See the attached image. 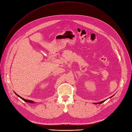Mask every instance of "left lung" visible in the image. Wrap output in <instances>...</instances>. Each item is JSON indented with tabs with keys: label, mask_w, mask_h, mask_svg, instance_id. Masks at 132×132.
Listing matches in <instances>:
<instances>
[{
	"label": "left lung",
	"mask_w": 132,
	"mask_h": 132,
	"mask_svg": "<svg viewBox=\"0 0 132 132\" xmlns=\"http://www.w3.org/2000/svg\"><path fill=\"white\" fill-rule=\"evenodd\" d=\"M111 97H112V96H111ZM104 101H105V100L102 101H101V102H98V103H95V104H102V103L104 102Z\"/></svg>",
	"instance_id": "8db88e82"
}]
</instances>
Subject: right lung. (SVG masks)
Returning a JSON list of instances; mask_svg holds the SVG:
<instances>
[{"mask_svg":"<svg viewBox=\"0 0 132 132\" xmlns=\"http://www.w3.org/2000/svg\"><path fill=\"white\" fill-rule=\"evenodd\" d=\"M15 93V92H14ZM15 94L17 95V96H18L19 98H20L22 100H23L24 101H25V102H30V103H34V102L33 101H32V100H27V99H24V98H21V96H19L18 94H16L15 93Z\"/></svg>","mask_w":132,"mask_h":132,"instance_id":"add662e5","label":"right lung"}]
</instances>
